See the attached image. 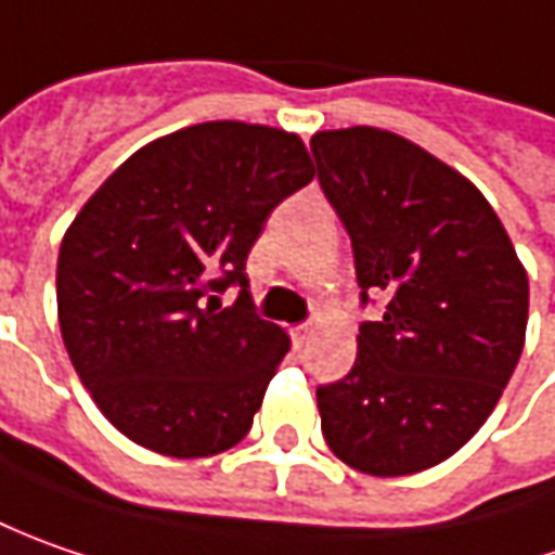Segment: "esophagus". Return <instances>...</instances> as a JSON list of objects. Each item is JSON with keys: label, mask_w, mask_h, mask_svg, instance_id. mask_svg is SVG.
Segmentation results:
<instances>
[{"label": "esophagus", "mask_w": 555, "mask_h": 555, "mask_svg": "<svg viewBox=\"0 0 555 555\" xmlns=\"http://www.w3.org/2000/svg\"><path fill=\"white\" fill-rule=\"evenodd\" d=\"M288 335H292V340H295V347H304V344H307V337L313 335V325H310V322H304V325H292V328H288Z\"/></svg>", "instance_id": "1"}]
</instances>
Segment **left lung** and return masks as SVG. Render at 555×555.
I'll return each instance as SVG.
<instances>
[{"label": "left lung", "instance_id": "obj_1", "mask_svg": "<svg viewBox=\"0 0 555 555\" xmlns=\"http://www.w3.org/2000/svg\"><path fill=\"white\" fill-rule=\"evenodd\" d=\"M319 183L353 242L362 304L356 365L315 390L347 467L411 476L449 461L494 411L526 347L528 273L488 199L405 138L315 131Z\"/></svg>", "mask_w": 555, "mask_h": 555}]
</instances>
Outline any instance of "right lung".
<instances>
[{"mask_svg": "<svg viewBox=\"0 0 555 555\" xmlns=\"http://www.w3.org/2000/svg\"><path fill=\"white\" fill-rule=\"evenodd\" d=\"M313 175L292 131L190 125L131 153L69 223L57 255L64 347L131 442L211 457L251 430L292 340L255 315L245 258ZM230 284L241 297L220 308Z\"/></svg>", "mask_w": 555, "mask_h": 555, "instance_id": "1", "label": "right lung"}]
</instances>
